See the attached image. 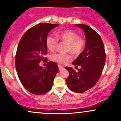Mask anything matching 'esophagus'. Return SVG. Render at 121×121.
I'll list each match as a JSON object with an SVG mask.
<instances>
[{
    "instance_id": "34e87169",
    "label": "esophagus",
    "mask_w": 121,
    "mask_h": 121,
    "mask_svg": "<svg viewBox=\"0 0 121 121\" xmlns=\"http://www.w3.org/2000/svg\"><path fill=\"white\" fill-rule=\"evenodd\" d=\"M62 69H63V67L61 66V65H59V70H62Z\"/></svg>"
}]
</instances>
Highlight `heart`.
<instances>
[{
    "label": "heart",
    "instance_id": "obj_1",
    "mask_svg": "<svg viewBox=\"0 0 121 121\" xmlns=\"http://www.w3.org/2000/svg\"><path fill=\"white\" fill-rule=\"evenodd\" d=\"M56 36L58 39L67 43L65 48L66 52H70L73 55H78L82 51L84 47V41L78 35L72 30H64L56 32ZM57 45V40L52 35L48 36L46 39L47 49L51 52L56 49ZM53 61L61 65L65 64L72 60V56L69 53L54 54L51 56Z\"/></svg>",
    "mask_w": 121,
    "mask_h": 121
}]
</instances>
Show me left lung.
<instances>
[{
	"instance_id": "obj_1",
	"label": "left lung",
	"mask_w": 121,
	"mask_h": 121,
	"mask_svg": "<svg viewBox=\"0 0 121 121\" xmlns=\"http://www.w3.org/2000/svg\"><path fill=\"white\" fill-rule=\"evenodd\" d=\"M84 30L86 37L85 48L73 62L76 68L80 65L78 72L71 67L65 69L69 72L66 79L70 91L81 93L90 89L96 84L102 74L106 60L105 48L101 37L95 30L85 24H76Z\"/></svg>"
}]
</instances>
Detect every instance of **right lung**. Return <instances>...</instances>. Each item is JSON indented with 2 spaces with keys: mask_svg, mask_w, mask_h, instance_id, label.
<instances>
[{
  "mask_svg": "<svg viewBox=\"0 0 121 121\" xmlns=\"http://www.w3.org/2000/svg\"><path fill=\"white\" fill-rule=\"evenodd\" d=\"M59 24L42 23L25 32L19 41L15 65L19 80L29 92L41 95L49 91L59 70L55 62H48L45 68L40 65L47 59L46 39L48 33Z\"/></svg>",
  "mask_w": 121,
  "mask_h": 121,
  "instance_id": "obj_1",
  "label": "right lung"
}]
</instances>
